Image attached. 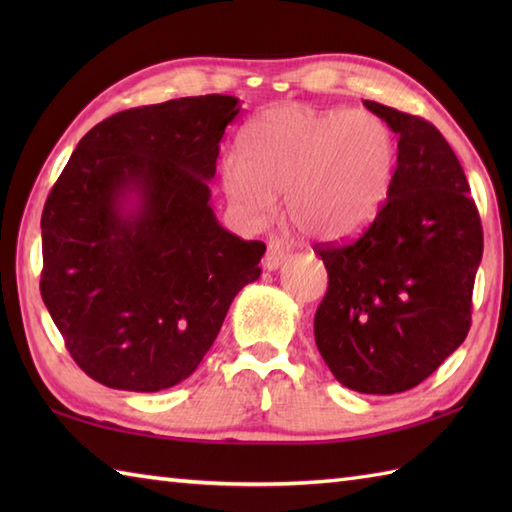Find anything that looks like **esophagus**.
<instances>
[{"instance_id": "obj_1", "label": "esophagus", "mask_w": 512, "mask_h": 512, "mask_svg": "<svg viewBox=\"0 0 512 512\" xmlns=\"http://www.w3.org/2000/svg\"><path fill=\"white\" fill-rule=\"evenodd\" d=\"M288 255H290V250H288V246H286L284 239H279V237H270L268 250H266V257H264V266H266L268 270H277L281 264L286 262Z\"/></svg>"}]
</instances>
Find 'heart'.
<instances>
[{
  "instance_id": "obj_1",
  "label": "heart",
  "mask_w": 512,
  "mask_h": 512,
  "mask_svg": "<svg viewBox=\"0 0 512 512\" xmlns=\"http://www.w3.org/2000/svg\"><path fill=\"white\" fill-rule=\"evenodd\" d=\"M394 169V136L378 116L281 105L246 125L222 184L253 222H266L286 193L288 220L303 235L336 242L374 220Z\"/></svg>"
}]
</instances>
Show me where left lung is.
<instances>
[{
	"label": "left lung",
	"mask_w": 512,
	"mask_h": 512,
	"mask_svg": "<svg viewBox=\"0 0 512 512\" xmlns=\"http://www.w3.org/2000/svg\"><path fill=\"white\" fill-rule=\"evenodd\" d=\"M398 134L385 204L350 244L319 246L328 292L314 341L341 385L400 394L458 350L484 237L458 156L429 121L365 101Z\"/></svg>",
	"instance_id": "obj_1"
}]
</instances>
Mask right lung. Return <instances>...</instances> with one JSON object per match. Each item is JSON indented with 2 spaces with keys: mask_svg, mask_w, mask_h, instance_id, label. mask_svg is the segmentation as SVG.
<instances>
[{
  "mask_svg": "<svg viewBox=\"0 0 512 512\" xmlns=\"http://www.w3.org/2000/svg\"><path fill=\"white\" fill-rule=\"evenodd\" d=\"M226 94L118 112L85 134L41 215V297L85 374L123 391L182 383L266 244L211 209Z\"/></svg>",
  "mask_w": 512,
  "mask_h": 512,
  "instance_id": "1",
  "label": "right lung"
}]
</instances>
